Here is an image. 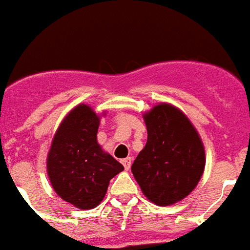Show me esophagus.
<instances>
[{
    "label": "esophagus",
    "mask_w": 250,
    "mask_h": 250,
    "mask_svg": "<svg viewBox=\"0 0 250 250\" xmlns=\"http://www.w3.org/2000/svg\"><path fill=\"white\" fill-rule=\"evenodd\" d=\"M121 164L124 165V167H125V169L129 170L130 167H131V158L123 159V160H121Z\"/></svg>",
    "instance_id": "1"
}]
</instances>
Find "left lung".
Masks as SVG:
<instances>
[{
    "label": "left lung",
    "mask_w": 250,
    "mask_h": 250,
    "mask_svg": "<svg viewBox=\"0 0 250 250\" xmlns=\"http://www.w3.org/2000/svg\"><path fill=\"white\" fill-rule=\"evenodd\" d=\"M147 141L131 171L147 199L171 205L191 193L205 167L203 143L180 110L167 104L144 115Z\"/></svg>",
    "instance_id": "1"
}]
</instances>
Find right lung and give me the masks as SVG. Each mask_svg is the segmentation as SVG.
<instances>
[{"instance_id":"add662e5","label":"right lung","mask_w":250,"mask_h":250,"mask_svg":"<svg viewBox=\"0 0 250 250\" xmlns=\"http://www.w3.org/2000/svg\"><path fill=\"white\" fill-rule=\"evenodd\" d=\"M99 123L91 107L76 106L61 123L48 152L47 173L55 191L80 209L100 204L110 180L124 170L98 144Z\"/></svg>"}]
</instances>
